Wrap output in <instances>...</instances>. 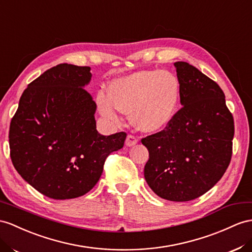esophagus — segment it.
Segmentation results:
<instances>
[{
  "mask_svg": "<svg viewBox=\"0 0 252 252\" xmlns=\"http://www.w3.org/2000/svg\"><path fill=\"white\" fill-rule=\"evenodd\" d=\"M137 141H138V139H137L136 137H135L134 135L128 134L127 136H126V145L127 147H132V146H134V145H136Z\"/></svg>",
  "mask_w": 252,
  "mask_h": 252,
  "instance_id": "esophagus-1",
  "label": "esophagus"
}]
</instances>
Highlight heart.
I'll return each mask as SVG.
<instances>
[{
  "label": "heart",
  "instance_id": "b5f03b06",
  "mask_svg": "<svg viewBox=\"0 0 252 252\" xmlns=\"http://www.w3.org/2000/svg\"><path fill=\"white\" fill-rule=\"evenodd\" d=\"M181 87L178 77L168 71L143 70L109 85V94L100 92L96 103L101 114L117 122L118 112L131 113L138 130L157 132L168 126L178 111Z\"/></svg>",
  "mask_w": 252,
  "mask_h": 252
}]
</instances>
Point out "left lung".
<instances>
[{"mask_svg": "<svg viewBox=\"0 0 252 252\" xmlns=\"http://www.w3.org/2000/svg\"><path fill=\"white\" fill-rule=\"evenodd\" d=\"M182 107L163 131L141 139L149 151L145 179L169 201H189L210 190L232 158L234 120L218 84L189 63H175Z\"/></svg>", "mask_w": 252, "mask_h": 252, "instance_id": "left-lung-1", "label": "left lung"}]
</instances>
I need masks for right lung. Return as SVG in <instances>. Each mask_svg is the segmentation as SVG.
Returning a JSON list of instances; mask_svg holds the SVG:
<instances>
[{
    "label": "right lung",
    "instance_id": "add662e5",
    "mask_svg": "<svg viewBox=\"0 0 252 252\" xmlns=\"http://www.w3.org/2000/svg\"><path fill=\"white\" fill-rule=\"evenodd\" d=\"M90 67L60 63L24 90L10 121V158L25 181L56 200L85 195L99 181L106 158L125 145L126 132L95 128V102L84 89Z\"/></svg>",
    "mask_w": 252,
    "mask_h": 252
}]
</instances>
